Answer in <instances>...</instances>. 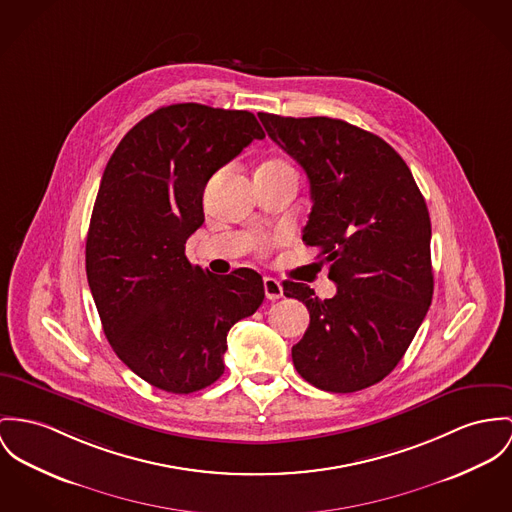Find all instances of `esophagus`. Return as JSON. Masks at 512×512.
<instances>
[{
	"mask_svg": "<svg viewBox=\"0 0 512 512\" xmlns=\"http://www.w3.org/2000/svg\"><path fill=\"white\" fill-rule=\"evenodd\" d=\"M263 286H265V296H267L269 300L282 298V284H280L276 278H273V276H265Z\"/></svg>",
	"mask_w": 512,
	"mask_h": 512,
	"instance_id": "obj_1",
	"label": "esophagus"
}]
</instances>
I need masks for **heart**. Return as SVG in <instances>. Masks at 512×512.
<instances>
[{"label": "heart", "mask_w": 512, "mask_h": 512, "mask_svg": "<svg viewBox=\"0 0 512 512\" xmlns=\"http://www.w3.org/2000/svg\"><path fill=\"white\" fill-rule=\"evenodd\" d=\"M265 165H271V167H290V165H288L286 161H282V159H273V161H267ZM278 241H280L278 237H271V239H269V237H263V239H259V243H257V249L265 253V251H269V249H271L275 243H278Z\"/></svg>", "instance_id": "b5f03b06"}]
</instances>
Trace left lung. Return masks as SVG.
I'll use <instances>...</instances> for the list:
<instances>
[{"label": "left lung", "instance_id": "1", "mask_svg": "<svg viewBox=\"0 0 512 512\" xmlns=\"http://www.w3.org/2000/svg\"><path fill=\"white\" fill-rule=\"evenodd\" d=\"M259 118L308 175L312 212L302 239L337 284L321 300L304 282H284V296L310 312L292 362L325 392L374 386L397 366L433 300L427 202L380 136L339 118Z\"/></svg>", "mask_w": 512, "mask_h": 512}]
</instances>
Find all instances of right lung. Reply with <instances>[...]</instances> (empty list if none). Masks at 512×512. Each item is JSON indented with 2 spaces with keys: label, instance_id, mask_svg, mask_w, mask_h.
<instances>
[{
  "label": "right lung",
  "instance_id": "1",
  "mask_svg": "<svg viewBox=\"0 0 512 512\" xmlns=\"http://www.w3.org/2000/svg\"><path fill=\"white\" fill-rule=\"evenodd\" d=\"M263 138L249 111L177 103L128 130L105 167L85 243L87 282L113 351L163 392L214 384L228 331L263 304L253 269L212 275L185 255L204 222L208 179Z\"/></svg>",
  "mask_w": 512,
  "mask_h": 512
}]
</instances>
